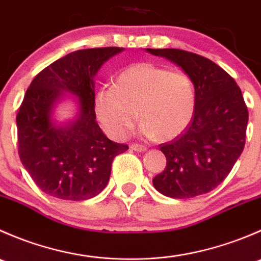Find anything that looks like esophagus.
<instances>
[{
	"label": "esophagus",
	"mask_w": 261,
	"mask_h": 261,
	"mask_svg": "<svg viewBox=\"0 0 261 261\" xmlns=\"http://www.w3.org/2000/svg\"><path fill=\"white\" fill-rule=\"evenodd\" d=\"M130 147H131V150H134V151H139V152L146 151V149H147L146 146L140 145V144H133Z\"/></svg>",
	"instance_id": "obj_1"
}]
</instances>
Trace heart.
<instances>
[{
    "label": "heart",
    "mask_w": 261,
    "mask_h": 261,
    "mask_svg": "<svg viewBox=\"0 0 261 261\" xmlns=\"http://www.w3.org/2000/svg\"><path fill=\"white\" fill-rule=\"evenodd\" d=\"M194 109L196 93L189 75L147 62L126 68L115 86L102 87L94 99L97 120L116 140L128 135L139 116L145 138H177L191 123Z\"/></svg>",
    "instance_id": "1"
}]
</instances>
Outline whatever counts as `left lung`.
Listing matches in <instances>:
<instances>
[{
    "label": "left lung",
    "instance_id": "left-lung-1",
    "mask_svg": "<svg viewBox=\"0 0 261 261\" xmlns=\"http://www.w3.org/2000/svg\"><path fill=\"white\" fill-rule=\"evenodd\" d=\"M189 75L196 109L188 127L160 150L167 167L152 179L170 198L208 193L225 180L245 146L249 112L235 80L207 58L180 49H146Z\"/></svg>",
    "mask_w": 261,
    "mask_h": 261
}]
</instances>
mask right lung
Segmentation results:
<instances>
[{
	"label": "right lung",
	"instance_id": "1",
	"mask_svg": "<svg viewBox=\"0 0 261 261\" xmlns=\"http://www.w3.org/2000/svg\"><path fill=\"white\" fill-rule=\"evenodd\" d=\"M123 48L73 51L41 70L26 91L16 116L18 155L36 186L49 196L84 201L101 193L115 156L128 149L110 140L94 112V75ZM69 93L77 102L74 120L58 125L55 105Z\"/></svg>",
	"mask_w": 261,
	"mask_h": 261
}]
</instances>
